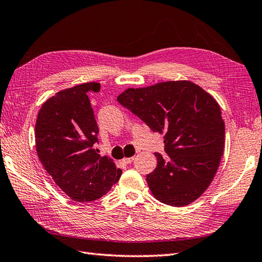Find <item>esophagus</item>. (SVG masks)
Segmentation results:
<instances>
[{
    "label": "esophagus",
    "instance_id": "obj_1",
    "mask_svg": "<svg viewBox=\"0 0 262 262\" xmlns=\"http://www.w3.org/2000/svg\"><path fill=\"white\" fill-rule=\"evenodd\" d=\"M133 159H135V157H130V158H123V160H122V161H123L124 162V164H131V162L133 161Z\"/></svg>",
    "mask_w": 262,
    "mask_h": 262
}]
</instances>
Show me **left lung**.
Segmentation results:
<instances>
[{
	"mask_svg": "<svg viewBox=\"0 0 262 262\" xmlns=\"http://www.w3.org/2000/svg\"><path fill=\"white\" fill-rule=\"evenodd\" d=\"M118 102L164 136L168 158L155 154L157 167L147 175L156 199L171 206L199 199L223 156L225 127L217 102L189 80L127 89Z\"/></svg>",
	"mask_w": 262,
	"mask_h": 262,
	"instance_id": "8db88e82",
	"label": "left lung"
}]
</instances>
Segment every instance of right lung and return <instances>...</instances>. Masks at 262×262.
Returning <instances> with one entry per match:
<instances>
[{"mask_svg": "<svg viewBox=\"0 0 262 262\" xmlns=\"http://www.w3.org/2000/svg\"><path fill=\"white\" fill-rule=\"evenodd\" d=\"M100 89L85 83L58 92L42 104L36 122L39 160L58 187L80 203L101 199L122 173L93 149L98 126L87 94Z\"/></svg>", "mask_w": 262, "mask_h": 262, "instance_id": "obj_1", "label": "right lung"}]
</instances>
